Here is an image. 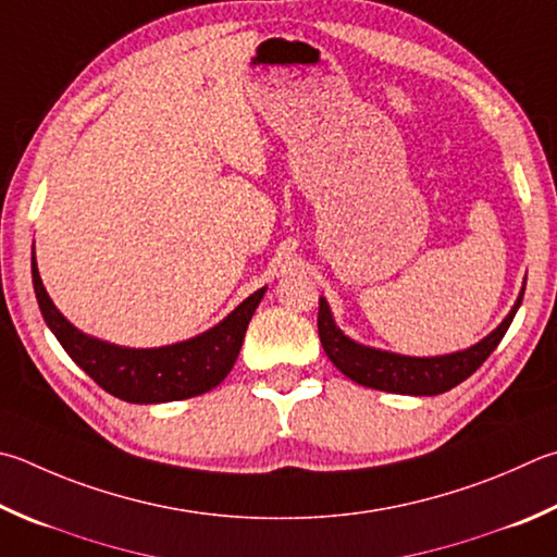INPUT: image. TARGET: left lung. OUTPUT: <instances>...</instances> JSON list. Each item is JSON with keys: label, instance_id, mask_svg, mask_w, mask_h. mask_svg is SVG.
Masks as SVG:
<instances>
[{"label": "left lung", "instance_id": "left-lung-1", "mask_svg": "<svg viewBox=\"0 0 557 557\" xmlns=\"http://www.w3.org/2000/svg\"><path fill=\"white\" fill-rule=\"evenodd\" d=\"M521 299L523 289L517 305L509 311V317L504 319L487 338H482L478 346H472L468 350L450 352V356L407 358L397 356V352H384L360 346V343L346 338L336 329L326 299L319 301V338L329 360L352 382L382 392L431 397V394H443L453 389L455 384H460L462 380H468L472 372L492 356V350L499 346L504 333H507L513 317H517Z\"/></svg>", "mask_w": 557, "mask_h": 557}]
</instances>
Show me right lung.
<instances>
[{
	"mask_svg": "<svg viewBox=\"0 0 557 557\" xmlns=\"http://www.w3.org/2000/svg\"><path fill=\"white\" fill-rule=\"evenodd\" d=\"M32 275L40 313L60 346L99 387L131 404L177 401L214 389L234 368L248 321L265 295V287L252 292L219 326L197 338L165 348H121L85 336L55 309L40 282L36 260L32 262Z\"/></svg>",
	"mask_w": 557,
	"mask_h": 557,
	"instance_id": "add662e5",
	"label": "right lung"
}]
</instances>
